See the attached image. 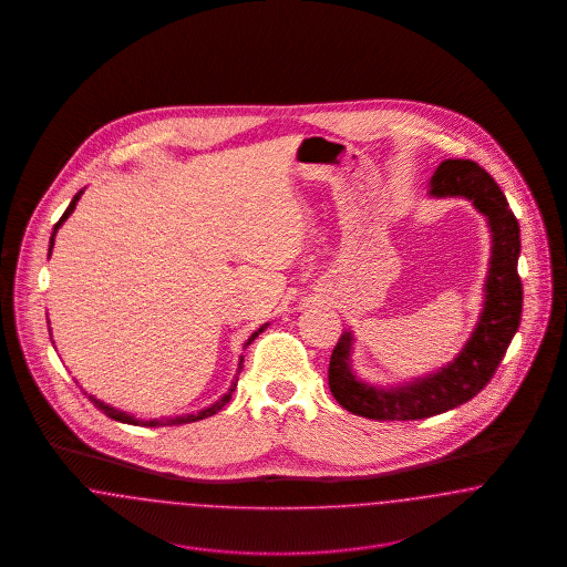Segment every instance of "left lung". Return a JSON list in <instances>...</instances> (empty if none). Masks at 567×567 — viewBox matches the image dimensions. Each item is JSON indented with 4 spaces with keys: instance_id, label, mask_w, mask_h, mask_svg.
<instances>
[{
    "instance_id": "left-lung-1",
    "label": "left lung",
    "mask_w": 567,
    "mask_h": 567,
    "mask_svg": "<svg viewBox=\"0 0 567 567\" xmlns=\"http://www.w3.org/2000/svg\"><path fill=\"white\" fill-rule=\"evenodd\" d=\"M432 197H463L486 218L491 257L478 323L465 347L444 368L395 386L365 382L352 372L351 329L331 352L329 389L352 414L374 421H416L470 402L486 386L513 342L520 323L523 285L518 278L520 229L506 195L478 163L444 159L430 181Z\"/></svg>"
}]
</instances>
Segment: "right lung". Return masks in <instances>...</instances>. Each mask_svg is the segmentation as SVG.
I'll return each mask as SVG.
<instances>
[{"label": "right lung", "mask_w": 567, "mask_h": 567, "mask_svg": "<svg viewBox=\"0 0 567 567\" xmlns=\"http://www.w3.org/2000/svg\"><path fill=\"white\" fill-rule=\"evenodd\" d=\"M84 193V189L79 190L76 195H74V199L70 202V206H68V210L63 213V216L56 220V225L53 227V234H51V244H49V257H51V252H53L54 246V236H56V231H59V227L68 220V216L74 213V208H76V204H79V199H81V195ZM268 324L264 323L257 331H252L250 333V338L244 342V349L259 336V333H264L266 329H268ZM51 331V329H49ZM53 336V333H51ZM243 363L244 357H240V361H238V374L243 372ZM236 386H238V377L234 378V382H231V386H229V391L220 398V400H216L215 404L208 405V408H202V410H197V412H190V414H181V416H162V419H148V421H144V419H135L134 414H130V412H123V410H118V408H114V405L106 404V402H102V400H97L95 395H89L86 391H84V395H89V400L95 404V408H100L106 416L110 419H114V421H118V423H127V425H142V427H165V425H183V423H195V421H202V419H208V416H213L216 414L218 410H223V405L229 404V400H231V395H234V391H236Z\"/></svg>", "instance_id": "right-lung-1"}]
</instances>
